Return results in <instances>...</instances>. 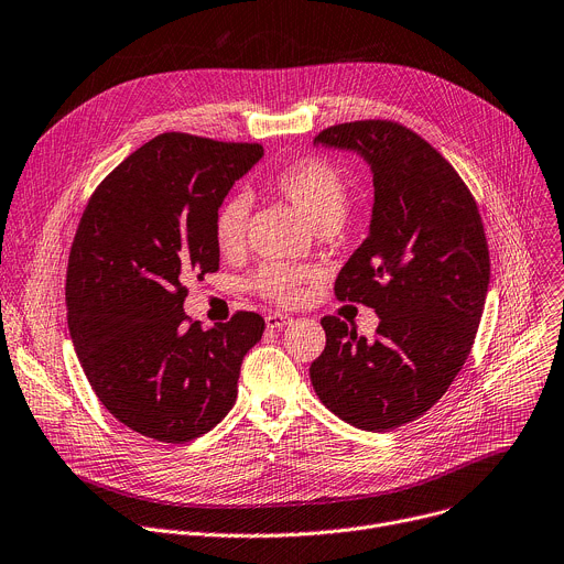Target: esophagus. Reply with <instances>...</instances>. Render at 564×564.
<instances>
[{"instance_id": "obj_1", "label": "esophagus", "mask_w": 564, "mask_h": 564, "mask_svg": "<svg viewBox=\"0 0 564 564\" xmlns=\"http://www.w3.org/2000/svg\"><path fill=\"white\" fill-rule=\"evenodd\" d=\"M265 324L270 330H281L283 326H290L292 324V317L290 315H283V313H270L265 317Z\"/></svg>"}]
</instances>
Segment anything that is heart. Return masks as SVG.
Segmentation results:
<instances>
[{
  "mask_svg": "<svg viewBox=\"0 0 564 564\" xmlns=\"http://www.w3.org/2000/svg\"><path fill=\"white\" fill-rule=\"evenodd\" d=\"M270 185L302 213L315 231H335L349 210V185L333 163L324 159H302L279 170ZM251 204L245 195L224 199L213 215V238L221 253H236L245 245ZM313 279V270L292 262H268L251 279V288L272 302L290 304Z\"/></svg>",
  "mask_w": 564,
  "mask_h": 564,
  "instance_id": "b5f03b06",
  "label": "heart"
}]
</instances>
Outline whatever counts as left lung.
Segmentation results:
<instances>
[{"instance_id": "8db88e82", "label": "left lung", "mask_w": 564, "mask_h": 564, "mask_svg": "<svg viewBox=\"0 0 564 564\" xmlns=\"http://www.w3.org/2000/svg\"><path fill=\"white\" fill-rule=\"evenodd\" d=\"M315 144L356 152L371 170L369 234L335 279V296L373 308V340L322 319L311 365L319 401L347 424L381 433L435 405L463 369L490 283L478 206L437 149L390 120L324 129Z\"/></svg>"}]
</instances>
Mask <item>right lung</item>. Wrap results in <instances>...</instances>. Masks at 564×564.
Wrapping results in <instances>:
<instances>
[{
	"instance_id": "add662e5",
	"label": "right lung",
	"mask_w": 564,
	"mask_h": 564,
	"mask_svg": "<svg viewBox=\"0 0 564 564\" xmlns=\"http://www.w3.org/2000/svg\"><path fill=\"white\" fill-rule=\"evenodd\" d=\"M262 147L187 133L149 140L90 197L65 302L72 345L99 401L131 431L183 444L217 426L265 319L240 311L204 330L185 281L219 270L213 215Z\"/></svg>"
}]
</instances>
